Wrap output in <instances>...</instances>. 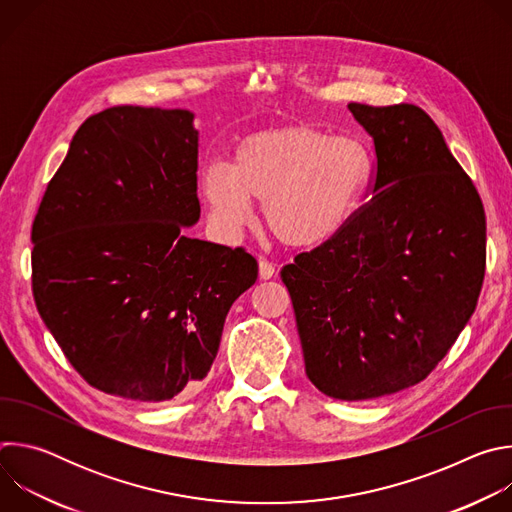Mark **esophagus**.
<instances>
[{
  "instance_id": "esophagus-1",
  "label": "esophagus",
  "mask_w": 512,
  "mask_h": 512,
  "mask_svg": "<svg viewBox=\"0 0 512 512\" xmlns=\"http://www.w3.org/2000/svg\"><path fill=\"white\" fill-rule=\"evenodd\" d=\"M275 275V267L267 259H259V277L261 279H271Z\"/></svg>"
}]
</instances>
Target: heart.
I'll list each match as a JSON object with an SVG mask.
<instances>
[{
    "label": "heart",
    "mask_w": 512,
    "mask_h": 512,
    "mask_svg": "<svg viewBox=\"0 0 512 512\" xmlns=\"http://www.w3.org/2000/svg\"><path fill=\"white\" fill-rule=\"evenodd\" d=\"M373 174V154L362 139L296 125L247 137L231 168H206L202 198L227 235L253 223V200L265 202L269 231L304 249L330 241L352 221Z\"/></svg>",
    "instance_id": "heart-1"
}]
</instances>
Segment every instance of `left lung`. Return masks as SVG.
<instances>
[{
	"label": "left lung",
	"instance_id": "8db88e82",
	"mask_svg": "<svg viewBox=\"0 0 512 512\" xmlns=\"http://www.w3.org/2000/svg\"><path fill=\"white\" fill-rule=\"evenodd\" d=\"M348 109L375 143L373 198L281 279L308 379L328 397L367 401L421 383L468 324L486 271V214L421 107Z\"/></svg>",
	"mask_w": 512,
	"mask_h": 512
}]
</instances>
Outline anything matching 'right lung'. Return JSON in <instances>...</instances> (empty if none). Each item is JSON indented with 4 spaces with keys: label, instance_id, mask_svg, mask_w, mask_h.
Segmentation results:
<instances>
[{
    "label": "right lung",
    "instance_id": "1",
    "mask_svg": "<svg viewBox=\"0 0 512 512\" xmlns=\"http://www.w3.org/2000/svg\"><path fill=\"white\" fill-rule=\"evenodd\" d=\"M192 117L91 115L32 225L46 328L91 387L141 403L184 397L208 375L233 302L257 279L243 247L184 235L200 218Z\"/></svg>",
    "mask_w": 512,
    "mask_h": 512
}]
</instances>
